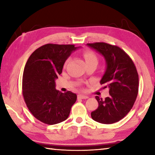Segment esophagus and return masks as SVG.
<instances>
[{"label": "esophagus", "mask_w": 155, "mask_h": 155, "mask_svg": "<svg viewBox=\"0 0 155 155\" xmlns=\"http://www.w3.org/2000/svg\"><path fill=\"white\" fill-rule=\"evenodd\" d=\"M78 99H85L89 98L88 96H86V95H82V94H78Z\"/></svg>", "instance_id": "1"}]
</instances>
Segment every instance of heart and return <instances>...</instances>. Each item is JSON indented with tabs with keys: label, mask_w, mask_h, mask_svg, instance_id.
<instances>
[{
	"label": "heart",
	"mask_w": 155,
	"mask_h": 155,
	"mask_svg": "<svg viewBox=\"0 0 155 155\" xmlns=\"http://www.w3.org/2000/svg\"><path fill=\"white\" fill-rule=\"evenodd\" d=\"M82 56H83L87 64L92 62L97 63V61H98V58H97V55L90 50H84L82 52Z\"/></svg>",
	"instance_id": "obj_1"
}]
</instances>
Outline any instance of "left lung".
Returning <instances> with one entry per match:
<instances>
[{
  "instance_id": "left-lung-1",
  "label": "left lung",
  "mask_w": 155,
  "mask_h": 155,
  "mask_svg": "<svg viewBox=\"0 0 155 155\" xmlns=\"http://www.w3.org/2000/svg\"><path fill=\"white\" fill-rule=\"evenodd\" d=\"M87 44L105 58L107 70L100 84L103 89H109V96L105 99L95 97L99 107L91 116L104 124L119 121L129 113L136 100L139 87L136 67L130 57L117 46L104 42Z\"/></svg>"
}]
</instances>
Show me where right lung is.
<instances>
[{
    "instance_id": "right-lung-1",
    "label": "right lung",
    "mask_w": 155,
    "mask_h": 155,
    "mask_svg": "<svg viewBox=\"0 0 155 155\" xmlns=\"http://www.w3.org/2000/svg\"><path fill=\"white\" fill-rule=\"evenodd\" d=\"M73 44H47L36 49L27 60L22 76V95L37 120L54 125L66 120L77 95L55 88L65 61L75 50Z\"/></svg>"
}]
</instances>
